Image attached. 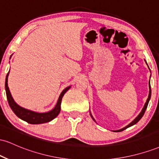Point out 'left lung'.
I'll return each instance as SVG.
<instances>
[{"mask_svg":"<svg viewBox=\"0 0 159 159\" xmlns=\"http://www.w3.org/2000/svg\"><path fill=\"white\" fill-rule=\"evenodd\" d=\"M149 93L148 98H147V102H146L145 105H144V107H143V109H142L141 112L140 113V114L138 115V116H137V117L135 118V119H134V120H133V121L132 122V123H131L130 124H129V125H128L127 126H125V128H123V129H120V130L115 131V132H122V131H123V130H125V129H126L127 128H129V127L132 126V125H134V124H136L137 123H138V121H139V120H140V119H141V118H142V116H143L144 113H145V111H146V109H147V105H148V103H149V99H150V97H151V87H150V84H149ZM90 116H91V117H92L93 119V116H92V115H91V114H90ZM93 120H94V119H93Z\"/></svg>","mask_w":159,"mask_h":159,"instance_id":"8db88e82","label":"left lung"}]
</instances>
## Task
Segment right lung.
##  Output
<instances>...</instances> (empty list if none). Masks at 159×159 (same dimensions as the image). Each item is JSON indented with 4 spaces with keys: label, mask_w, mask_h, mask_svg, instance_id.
Listing matches in <instances>:
<instances>
[{
    "label": "right lung",
    "mask_w": 159,
    "mask_h": 159,
    "mask_svg": "<svg viewBox=\"0 0 159 159\" xmlns=\"http://www.w3.org/2000/svg\"><path fill=\"white\" fill-rule=\"evenodd\" d=\"M9 72L7 75L6 81H5V90H6L7 98V100H8L9 105H10L11 109L15 113V114L18 117H19L20 119L25 120L27 123L30 124H41L52 121V120H54L59 114L60 111H61V104L62 98H63V95L66 93V92L70 88V86L66 87V88L62 91V93L59 96V98H58L57 103L56 106L54 107V108L53 110L48 111L47 113H36L23 108V107H20L19 105H18L15 102L12 96H11L10 90H9L8 84H7V78H8Z\"/></svg>",
    "instance_id": "add662e5"
}]
</instances>
